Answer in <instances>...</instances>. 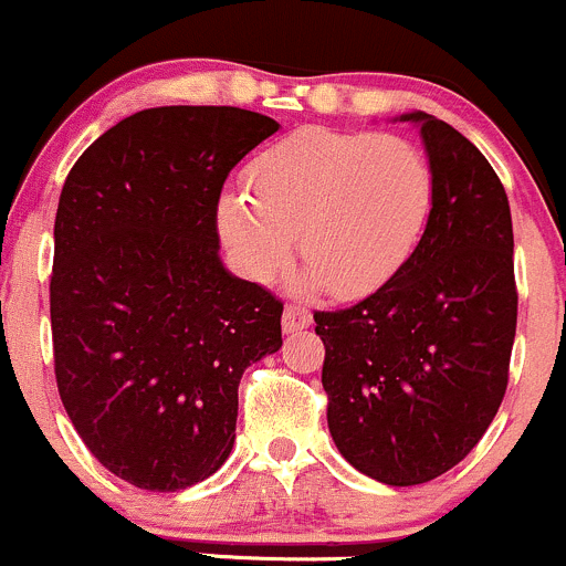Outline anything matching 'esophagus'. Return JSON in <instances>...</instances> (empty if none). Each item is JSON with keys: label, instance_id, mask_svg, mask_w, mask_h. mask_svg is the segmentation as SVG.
Wrapping results in <instances>:
<instances>
[{"label": "esophagus", "instance_id": "34e87169", "mask_svg": "<svg viewBox=\"0 0 566 566\" xmlns=\"http://www.w3.org/2000/svg\"><path fill=\"white\" fill-rule=\"evenodd\" d=\"M311 324V311L302 305H285L283 307V333H296Z\"/></svg>", "mask_w": 566, "mask_h": 566}]
</instances>
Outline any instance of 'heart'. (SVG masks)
Listing matches in <instances>:
<instances>
[{
  "label": "heart",
  "instance_id": "1",
  "mask_svg": "<svg viewBox=\"0 0 566 566\" xmlns=\"http://www.w3.org/2000/svg\"><path fill=\"white\" fill-rule=\"evenodd\" d=\"M248 192H226L217 220L237 264L253 281L289 266L296 232L311 283L366 296L416 250L432 209V170L399 134L305 126L261 150L244 172Z\"/></svg>",
  "mask_w": 566,
  "mask_h": 566
}]
</instances>
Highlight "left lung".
Wrapping results in <instances>:
<instances>
[{
	"mask_svg": "<svg viewBox=\"0 0 566 566\" xmlns=\"http://www.w3.org/2000/svg\"><path fill=\"white\" fill-rule=\"evenodd\" d=\"M432 170V211L407 264L344 311H316L327 427L344 460L390 486L465 460L509 382L517 285L506 189L446 120L410 112Z\"/></svg>",
	"mask_w": 566,
	"mask_h": 566,
	"instance_id": "1",
	"label": "left lung"
}]
</instances>
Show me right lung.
I'll return each instance as SVG.
<instances>
[{"instance_id": "right-lung-1", "label": "right lung", "mask_w": 566, "mask_h": 566, "mask_svg": "<svg viewBox=\"0 0 566 566\" xmlns=\"http://www.w3.org/2000/svg\"><path fill=\"white\" fill-rule=\"evenodd\" d=\"M277 123L239 106H156L76 159L54 220V377L109 473L176 492L237 440L239 379L281 349L283 302L220 261L228 172Z\"/></svg>"}]
</instances>
